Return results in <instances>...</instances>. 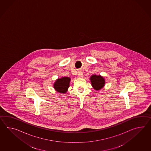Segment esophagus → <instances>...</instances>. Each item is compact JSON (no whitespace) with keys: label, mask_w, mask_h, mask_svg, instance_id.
<instances>
[{"label":"esophagus","mask_w":151,"mask_h":151,"mask_svg":"<svg viewBox=\"0 0 151 151\" xmlns=\"http://www.w3.org/2000/svg\"><path fill=\"white\" fill-rule=\"evenodd\" d=\"M78 76L80 78H82L83 77V73L81 71H79L78 72Z\"/></svg>","instance_id":"obj_1"}]
</instances>
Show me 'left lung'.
<instances>
[{"label":"left lung","instance_id":"obj_1","mask_svg":"<svg viewBox=\"0 0 151 151\" xmlns=\"http://www.w3.org/2000/svg\"><path fill=\"white\" fill-rule=\"evenodd\" d=\"M91 85L95 90L99 91L104 86L105 81L104 79L100 75H92L91 77Z\"/></svg>","mask_w":151,"mask_h":151}]
</instances>
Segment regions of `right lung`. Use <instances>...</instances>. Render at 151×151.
<instances>
[{
	"instance_id": "obj_1",
	"label": "right lung",
	"mask_w": 151,
	"mask_h": 151,
	"mask_svg": "<svg viewBox=\"0 0 151 151\" xmlns=\"http://www.w3.org/2000/svg\"><path fill=\"white\" fill-rule=\"evenodd\" d=\"M70 81V78L69 77H64L58 78L54 83V88L60 93H66L69 87Z\"/></svg>"
}]
</instances>
